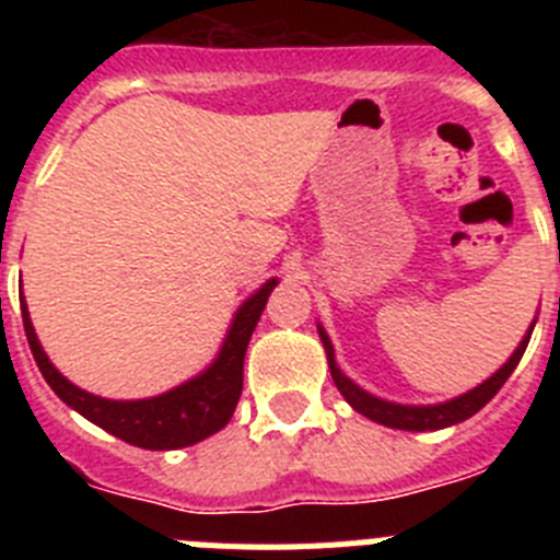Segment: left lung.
Segmentation results:
<instances>
[{"label":"left lung","mask_w":560,"mask_h":560,"mask_svg":"<svg viewBox=\"0 0 560 560\" xmlns=\"http://www.w3.org/2000/svg\"><path fill=\"white\" fill-rule=\"evenodd\" d=\"M530 334H533V328L527 330V336H524L522 341H518V348L513 350L511 359L504 361L502 368H499L491 378L482 381L479 387L468 389L465 395L446 400V404H434V407H404V404H393V400L375 398V395L364 393L359 384H353L348 375L341 373L339 364H336V359H334V345H330L328 334H325V328L319 325V339H323L325 353H328V368H330V375H334L336 389L345 395V400H348L355 412H361L364 418L375 420V423H384V427H389V429H404V432H434V429L454 427V423H459V420L477 415L479 409H482L485 404H488V400H491L499 389H502L504 381L511 378V373L516 370L518 361H522L524 350H527Z\"/></svg>","instance_id":"left-lung-1"}]
</instances>
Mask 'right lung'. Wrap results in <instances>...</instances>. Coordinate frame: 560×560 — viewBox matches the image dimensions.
Instances as JSON below:
<instances>
[{
	"mask_svg": "<svg viewBox=\"0 0 560 560\" xmlns=\"http://www.w3.org/2000/svg\"><path fill=\"white\" fill-rule=\"evenodd\" d=\"M277 280L264 283L255 294L237 308L235 319L230 325L224 345H221L219 359L212 361L205 373L185 381L171 393H162L156 398L142 400H108L101 395H92L86 389L75 387L72 381L63 378L47 353L38 345V336L30 323L27 303H22L24 334H27L30 350L36 359L38 370L52 387V393L92 420L95 427L106 429L114 438L126 440L131 446L151 448V452H171V448H185L210 438L219 429L230 423L232 412L237 407L241 389H244V355L246 345L252 339L257 319L264 314L266 300L275 291Z\"/></svg>",
	"mask_w": 560,
	"mask_h": 560,
	"instance_id": "add662e5",
	"label": "right lung"
}]
</instances>
